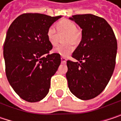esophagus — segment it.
I'll return each mask as SVG.
<instances>
[{
    "mask_svg": "<svg viewBox=\"0 0 121 121\" xmlns=\"http://www.w3.org/2000/svg\"><path fill=\"white\" fill-rule=\"evenodd\" d=\"M61 63L62 64H66V58H64V57H61Z\"/></svg>",
    "mask_w": 121,
    "mask_h": 121,
    "instance_id": "obj_1",
    "label": "esophagus"
}]
</instances>
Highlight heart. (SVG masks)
<instances>
[{
  "label": "heart",
  "instance_id": "obj_1",
  "mask_svg": "<svg viewBox=\"0 0 121 121\" xmlns=\"http://www.w3.org/2000/svg\"><path fill=\"white\" fill-rule=\"evenodd\" d=\"M56 28L59 34H65L64 42L66 43L57 45L54 51L62 57H68L74 50L73 45H77L81 43L82 39L81 31L76 28V25L73 21L68 19L60 20L56 24ZM57 31L52 26H50L47 31L48 40L52 45L57 43Z\"/></svg>",
  "mask_w": 121,
  "mask_h": 121
}]
</instances>
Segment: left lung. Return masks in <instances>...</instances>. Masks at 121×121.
Instances as JSON below:
<instances>
[{
  "label": "left lung",
  "mask_w": 121,
  "mask_h": 121,
  "mask_svg": "<svg viewBox=\"0 0 121 121\" xmlns=\"http://www.w3.org/2000/svg\"><path fill=\"white\" fill-rule=\"evenodd\" d=\"M82 29V39L72 54L78 61L68 60V86L76 97L87 100L99 95L113 73L117 40L112 28L103 18L91 14L69 18Z\"/></svg>",
  "instance_id": "1"
}]
</instances>
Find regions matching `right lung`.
Listing matches in <instances>:
<instances>
[{"mask_svg": "<svg viewBox=\"0 0 121 121\" xmlns=\"http://www.w3.org/2000/svg\"><path fill=\"white\" fill-rule=\"evenodd\" d=\"M61 17L22 14L7 31L3 45L6 76L14 92L26 102H39L48 95L51 77L60 65V55L50 54L52 45L46 34Z\"/></svg>", "mask_w": 121, "mask_h": 121, "instance_id": "add662e5", "label": "right lung"}]
</instances>
